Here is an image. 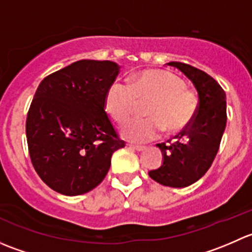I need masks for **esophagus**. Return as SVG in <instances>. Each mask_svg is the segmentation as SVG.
<instances>
[{"label":"esophagus","mask_w":252,"mask_h":252,"mask_svg":"<svg viewBox=\"0 0 252 252\" xmlns=\"http://www.w3.org/2000/svg\"><path fill=\"white\" fill-rule=\"evenodd\" d=\"M129 149L131 150H135V151H142L145 150V146H139V145H133V144H128Z\"/></svg>","instance_id":"1"}]
</instances>
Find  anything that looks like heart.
I'll use <instances>...</instances> for the list:
<instances>
[{"label":"heart","instance_id":"b5f03b06","mask_svg":"<svg viewBox=\"0 0 252 252\" xmlns=\"http://www.w3.org/2000/svg\"><path fill=\"white\" fill-rule=\"evenodd\" d=\"M147 103L146 119H135L124 126L123 135L131 141L145 142L166 130L173 134L184 130L196 114L199 98L185 81L171 72L145 69L131 79L130 85L113 81L105 96V108L118 124L135 113L139 103Z\"/></svg>","mask_w":252,"mask_h":252}]
</instances>
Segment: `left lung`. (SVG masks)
I'll use <instances>...</instances> for the list:
<instances>
[{
    "instance_id": "obj_1",
    "label": "left lung",
    "mask_w": 252,
    "mask_h": 252,
    "mask_svg": "<svg viewBox=\"0 0 252 252\" xmlns=\"http://www.w3.org/2000/svg\"><path fill=\"white\" fill-rule=\"evenodd\" d=\"M192 81L199 106L191 124L169 144H157L163 163L149 175L164 187L185 188L202 178L212 164L227 124L225 93L212 77L182 62H169Z\"/></svg>"
}]
</instances>
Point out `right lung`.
<instances>
[{"label": "right lung", "instance_id": "right-lung-1", "mask_svg": "<svg viewBox=\"0 0 252 252\" xmlns=\"http://www.w3.org/2000/svg\"><path fill=\"white\" fill-rule=\"evenodd\" d=\"M119 65L81 60L40 83L25 124L32 163L52 190L77 196L97 187L114 151L126 146L105 111Z\"/></svg>", "mask_w": 252, "mask_h": 252}]
</instances>
